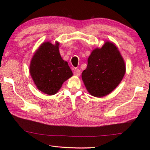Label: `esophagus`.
<instances>
[{
  "label": "esophagus",
  "instance_id": "34e87169",
  "mask_svg": "<svg viewBox=\"0 0 150 150\" xmlns=\"http://www.w3.org/2000/svg\"><path fill=\"white\" fill-rule=\"evenodd\" d=\"M73 73H74V75L76 76H79L81 75V70L79 69H75Z\"/></svg>",
  "mask_w": 150,
  "mask_h": 150
}]
</instances>
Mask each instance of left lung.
I'll use <instances>...</instances> for the list:
<instances>
[{"instance_id":"obj_1","label":"left lung","mask_w":150,"mask_h":150,"mask_svg":"<svg viewBox=\"0 0 150 150\" xmlns=\"http://www.w3.org/2000/svg\"><path fill=\"white\" fill-rule=\"evenodd\" d=\"M82 79L88 92L96 97L110 93L125 74V63L118 47L106 42L102 47L94 50L88 58Z\"/></svg>"}]
</instances>
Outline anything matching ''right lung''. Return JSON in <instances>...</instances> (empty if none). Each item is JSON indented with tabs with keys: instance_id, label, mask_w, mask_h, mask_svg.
Wrapping results in <instances>:
<instances>
[{
	"instance_id": "1",
	"label": "right lung",
	"mask_w": 150,
	"mask_h": 150,
	"mask_svg": "<svg viewBox=\"0 0 150 150\" xmlns=\"http://www.w3.org/2000/svg\"><path fill=\"white\" fill-rule=\"evenodd\" d=\"M58 42H45L36 50L30 62V73L37 88L48 95L56 94L73 75L68 63L61 57Z\"/></svg>"
}]
</instances>
